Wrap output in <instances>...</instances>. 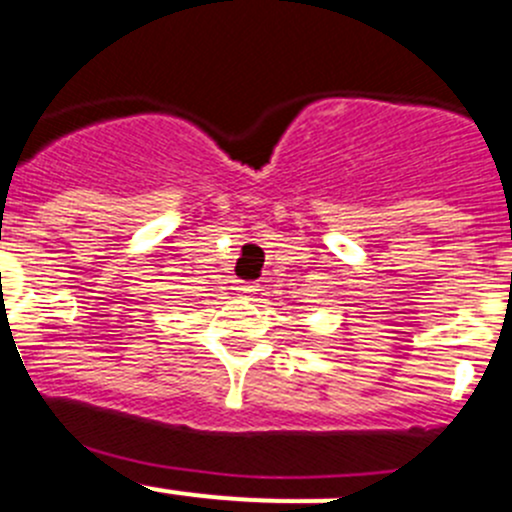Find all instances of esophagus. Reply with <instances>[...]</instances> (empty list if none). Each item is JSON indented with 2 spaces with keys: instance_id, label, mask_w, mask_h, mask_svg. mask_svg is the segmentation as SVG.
<instances>
[{
  "instance_id": "34e87169",
  "label": "esophagus",
  "mask_w": 512,
  "mask_h": 512,
  "mask_svg": "<svg viewBox=\"0 0 512 512\" xmlns=\"http://www.w3.org/2000/svg\"><path fill=\"white\" fill-rule=\"evenodd\" d=\"M237 290H240L242 295H250V292L257 290V282H240V285H237Z\"/></svg>"
}]
</instances>
